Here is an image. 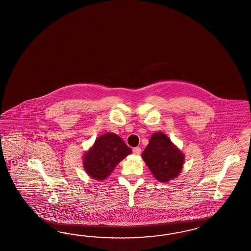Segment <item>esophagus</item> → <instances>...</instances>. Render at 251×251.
I'll return each instance as SVG.
<instances>
[{"instance_id":"1","label":"esophagus","mask_w":251,"mask_h":251,"mask_svg":"<svg viewBox=\"0 0 251 251\" xmlns=\"http://www.w3.org/2000/svg\"><path fill=\"white\" fill-rule=\"evenodd\" d=\"M133 151V154H134V155L139 156V155H141V148L136 147L133 149V151Z\"/></svg>"}]
</instances>
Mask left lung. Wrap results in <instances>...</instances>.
Instances as JSON below:
<instances>
[{
	"mask_svg": "<svg viewBox=\"0 0 251 251\" xmlns=\"http://www.w3.org/2000/svg\"><path fill=\"white\" fill-rule=\"evenodd\" d=\"M141 157L154 177L160 182L177 177L183 169L184 153L162 131L151 135Z\"/></svg>",
	"mask_w": 251,
	"mask_h": 251,
	"instance_id": "1",
	"label": "left lung"
}]
</instances>
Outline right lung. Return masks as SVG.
Returning a JSON list of instances; mask_svg holds the SVG:
<instances>
[{
	"instance_id": "obj_1",
	"label": "right lung",
	"mask_w": 251,
	"mask_h": 251,
	"mask_svg": "<svg viewBox=\"0 0 251 251\" xmlns=\"http://www.w3.org/2000/svg\"><path fill=\"white\" fill-rule=\"evenodd\" d=\"M132 152L123 139L112 132L96 139L82 156V164L88 176L95 180H104L123 159Z\"/></svg>"
}]
</instances>
